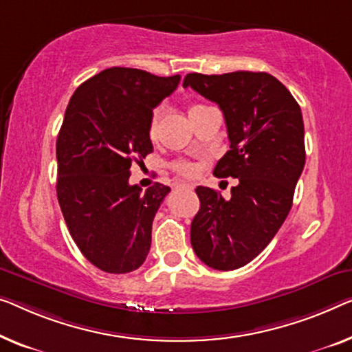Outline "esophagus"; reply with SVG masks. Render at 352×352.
<instances>
[{
    "instance_id": "1",
    "label": "esophagus",
    "mask_w": 352,
    "mask_h": 352,
    "mask_svg": "<svg viewBox=\"0 0 352 352\" xmlns=\"http://www.w3.org/2000/svg\"><path fill=\"white\" fill-rule=\"evenodd\" d=\"M175 188H182V190H185V188H188V190H191V185H188V183H178V185Z\"/></svg>"
}]
</instances>
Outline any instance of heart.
Here are the masks:
<instances>
[{
  "label": "heart",
  "instance_id": "1",
  "mask_svg": "<svg viewBox=\"0 0 352 352\" xmlns=\"http://www.w3.org/2000/svg\"><path fill=\"white\" fill-rule=\"evenodd\" d=\"M201 107V104H197V106H192L191 110ZM190 110V112H191ZM164 112H166V107L160 104V106H156L153 110H151L150 113V118H148V135L151 139H156L160 134V128H161V122H162V117H164ZM174 169L178 172V174L182 175H194L196 174V166L192 164L190 161H177L174 164Z\"/></svg>",
  "mask_w": 352,
  "mask_h": 352
}]
</instances>
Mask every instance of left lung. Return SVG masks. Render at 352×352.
Wrapping results in <instances>:
<instances>
[{
    "mask_svg": "<svg viewBox=\"0 0 352 352\" xmlns=\"http://www.w3.org/2000/svg\"><path fill=\"white\" fill-rule=\"evenodd\" d=\"M183 87L223 110L230 150L213 174L239 178L229 199L212 188H196L201 208L191 223L192 250L214 270L240 269L270 243L292 207L305 166L300 106L267 72H192Z\"/></svg>",
    "mask_w": 352,
    "mask_h": 352,
    "instance_id": "obj_1",
    "label": "left lung"
}]
</instances>
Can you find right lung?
<instances>
[{"label": "right lung", "instance_id": "add662e5", "mask_svg": "<svg viewBox=\"0 0 352 352\" xmlns=\"http://www.w3.org/2000/svg\"><path fill=\"white\" fill-rule=\"evenodd\" d=\"M180 76L109 67L77 88L56 139V196L82 254L107 274L144 264L151 224L169 186L129 185L131 164L153 151L151 110L174 93Z\"/></svg>", "mask_w": 352, "mask_h": 352}]
</instances>
